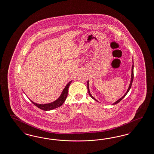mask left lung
Here are the masks:
<instances>
[{
	"label": "left lung",
	"mask_w": 154,
	"mask_h": 154,
	"mask_svg": "<svg viewBox=\"0 0 154 154\" xmlns=\"http://www.w3.org/2000/svg\"><path fill=\"white\" fill-rule=\"evenodd\" d=\"M132 61H133V60H132ZM132 63H133V65H132V70H131V72H132V73H131V82H130V84H129V87H128V89H127V92L125 93V94H124V95L122 97H121L120 99H119L118 100H117L116 102H115L112 105H115L117 103H119L122 99L127 95V94L129 92V90H130V89H131V86H132V82H133V80H134V61H132ZM87 86H88V93H89V94L90 95V96L92 98L93 100H94L95 101H98L96 99H95L94 97H93L92 95L91 94V93H90V91H89V81H88V82H87ZM99 102V101H98Z\"/></svg>",
	"instance_id": "left-lung-1"
}]
</instances>
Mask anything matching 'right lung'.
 I'll use <instances>...</instances> for the list:
<instances>
[{
    "label": "right lung",
    "instance_id": "obj_1",
    "mask_svg": "<svg viewBox=\"0 0 154 154\" xmlns=\"http://www.w3.org/2000/svg\"><path fill=\"white\" fill-rule=\"evenodd\" d=\"M72 82V81H70L68 84H67V85H66L65 88L63 89V90L62 91L60 96L56 100L54 101L53 102H51V103H48V104H39L35 103H34L32 101H31V100H30L31 101V103L35 105V106H37L38 108H40L41 109L43 110V111H50V110H52L53 109L57 108L58 107H60V106H61L63 104V103L65 102V100L68 96L69 86H70Z\"/></svg>",
    "mask_w": 154,
    "mask_h": 154
}]
</instances>
